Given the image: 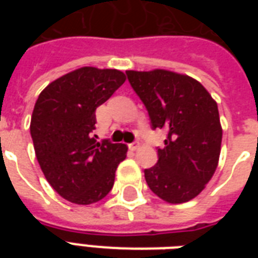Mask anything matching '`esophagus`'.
Here are the masks:
<instances>
[{
    "label": "esophagus",
    "mask_w": 258,
    "mask_h": 258,
    "mask_svg": "<svg viewBox=\"0 0 258 258\" xmlns=\"http://www.w3.org/2000/svg\"><path fill=\"white\" fill-rule=\"evenodd\" d=\"M128 149L133 150V151H135V150L139 149V143L138 142H134V143H130L128 145Z\"/></svg>",
    "instance_id": "esophagus-1"
}]
</instances>
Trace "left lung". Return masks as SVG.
Returning a JSON list of instances; mask_svg holds the SVG:
<instances>
[{"mask_svg":"<svg viewBox=\"0 0 258 258\" xmlns=\"http://www.w3.org/2000/svg\"><path fill=\"white\" fill-rule=\"evenodd\" d=\"M149 112L151 127L167 131L157 165L145 170L154 194L169 204L196 198L212 179L221 153L218 107L196 79L171 71H125Z\"/></svg>","mask_w":258,"mask_h":258,"instance_id":"1","label":"left lung"}]
</instances>
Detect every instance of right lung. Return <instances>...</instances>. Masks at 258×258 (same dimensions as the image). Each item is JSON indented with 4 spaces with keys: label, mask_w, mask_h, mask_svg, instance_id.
<instances>
[{
    "label": "right lung",
    "mask_w": 258,
    "mask_h": 258,
    "mask_svg": "<svg viewBox=\"0 0 258 258\" xmlns=\"http://www.w3.org/2000/svg\"><path fill=\"white\" fill-rule=\"evenodd\" d=\"M125 82L117 70L83 67L46 87L34 104L30 135L38 165L56 191L72 204L103 200L127 146L92 137L99 105Z\"/></svg>",
    "instance_id": "add662e5"
}]
</instances>
